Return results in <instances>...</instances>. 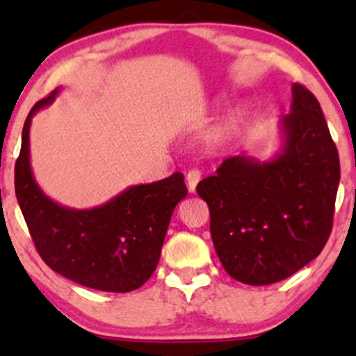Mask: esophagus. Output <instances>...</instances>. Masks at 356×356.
Here are the masks:
<instances>
[{
  "instance_id": "34e87169",
  "label": "esophagus",
  "mask_w": 356,
  "mask_h": 356,
  "mask_svg": "<svg viewBox=\"0 0 356 356\" xmlns=\"http://www.w3.org/2000/svg\"><path fill=\"white\" fill-rule=\"evenodd\" d=\"M186 181H187V189H189L191 194H194L195 187H197L199 181H201V172H199V170H191V172L187 174Z\"/></svg>"
}]
</instances>
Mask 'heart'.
<instances>
[{
  "label": "heart",
  "instance_id": "obj_1",
  "mask_svg": "<svg viewBox=\"0 0 356 356\" xmlns=\"http://www.w3.org/2000/svg\"><path fill=\"white\" fill-rule=\"evenodd\" d=\"M249 118V108L244 104H238L227 110V113L216 122L214 125L204 134L202 149L209 154H216L227 147L238 137Z\"/></svg>",
  "mask_w": 356,
  "mask_h": 356
}]
</instances>
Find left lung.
Masks as SVG:
<instances>
[{
  "label": "left lung",
  "instance_id": "1",
  "mask_svg": "<svg viewBox=\"0 0 356 356\" xmlns=\"http://www.w3.org/2000/svg\"><path fill=\"white\" fill-rule=\"evenodd\" d=\"M291 93L271 157H229L197 184L219 261L244 284L295 275L320 254L332 232L340 184L337 145L313 93L298 83Z\"/></svg>",
  "mask_w": 356,
  "mask_h": 356
}]
</instances>
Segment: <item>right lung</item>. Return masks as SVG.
<instances>
[{"label":"right lung","mask_w":356,"mask_h":356,"mask_svg":"<svg viewBox=\"0 0 356 356\" xmlns=\"http://www.w3.org/2000/svg\"><path fill=\"white\" fill-rule=\"evenodd\" d=\"M60 87L28 113L15 165V191L40 256L53 271L87 288L129 293L152 276L172 212L187 195L184 175L130 186L92 209L61 206L35 181L30 127L36 112L55 102Z\"/></svg>","instance_id":"1"}]
</instances>
